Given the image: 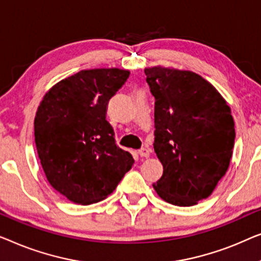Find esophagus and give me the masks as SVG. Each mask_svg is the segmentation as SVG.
<instances>
[{
	"mask_svg": "<svg viewBox=\"0 0 261 261\" xmlns=\"http://www.w3.org/2000/svg\"><path fill=\"white\" fill-rule=\"evenodd\" d=\"M139 156L141 157H149L150 156V149L149 148H142L139 149Z\"/></svg>",
	"mask_w": 261,
	"mask_h": 261,
	"instance_id": "1",
	"label": "esophagus"
}]
</instances>
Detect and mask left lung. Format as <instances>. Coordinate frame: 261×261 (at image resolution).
<instances>
[{"mask_svg": "<svg viewBox=\"0 0 261 261\" xmlns=\"http://www.w3.org/2000/svg\"><path fill=\"white\" fill-rule=\"evenodd\" d=\"M144 73L155 98L153 149L163 164L153 188L169 203L194 205L228 169L236 139L230 109L196 73L161 66Z\"/></svg>", "mask_w": 261, "mask_h": 261, "instance_id": "1", "label": "left lung"}]
</instances>
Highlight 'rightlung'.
I'll list each match as a JSON object with an SVG mask.
<instances>
[{
    "label": "right lung",
    "instance_id": "obj_1",
    "mask_svg": "<svg viewBox=\"0 0 261 261\" xmlns=\"http://www.w3.org/2000/svg\"><path fill=\"white\" fill-rule=\"evenodd\" d=\"M119 68L85 69L45 94L34 120L35 144L49 185L69 201L91 204L110 195L134 159L116 143L106 111L129 78Z\"/></svg>",
    "mask_w": 261,
    "mask_h": 261
}]
</instances>
